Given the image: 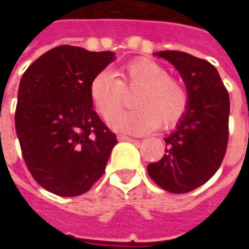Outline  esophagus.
<instances>
[{
    "instance_id": "34e87169",
    "label": "esophagus",
    "mask_w": 249,
    "mask_h": 249,
    "mask_svg": "<svg viewBox=\"0 0 249 249\" xmlns=\"http://www.w3.org/2000/svg\"><path fill=\"white\" fill-rule=\"evenodd\" d=\"M119 140L128 141V142H136V140H133V138H130V137H126V136H119Z\"/></svg>"
}]
</instances>
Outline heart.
<instances>
[{"label":"heart","mask_w":249,"mask_h":249,"mask_svg":"<svg viewBox=\"0 0 249 249\" xmlns=\"http://www.w3.org/2000/svg\"><path fill=\"white\" fill-rule=\"evenodd\" d=\"M121 80L109 72H99L89 85L90 99L105 120H111L124 108V94L140 90L135 100L137 109L121 114L111 125L128 133H147L160 125L176 126L189 107V91L181 80L170 77L169 71L151 59H137L123 67Z\"/></svg>","instance_id":"1"}]
</instances>
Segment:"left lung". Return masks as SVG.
I'll return each instance as SVG.
<instances>
[{
  "mask_svg": "<svg viewBox=\"0 0 249 249\" xmlns=\"http://www.w3.org/2000/svg\"><path fill=\"white\" fill-rule=\"evenodd\" d=\"M179 72L189 91V107L165 140V154L147 165L152 181L165 191L185 194L204 185L217 172L229 140V93L208 60L183 52L155 53Z\"/></svg>",
  "mask_w": 249,
  "mask_h": 249,
  "instance_id": "8db88e82",
  "label": "left lung"
}]
</instances>
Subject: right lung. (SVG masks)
I'll return each instance as SVG.
<instances>
[{"instance_id":"obj_1","label":"right lung","mask_w":249,"mask_h":249,"mask_svg":"<svg viewBox=\"0 0 249 249\" xmlns=\"http://www.w3.org/2000/svg\"><path fill=\"white\" fill-rule=\"evenodd\" d=\"M115 59L111 52L62 45L23 73L15 129L27 168L59 196H79L105 173L116 134L93 109L89 85Z\"/></svg>"}]
</instances>
